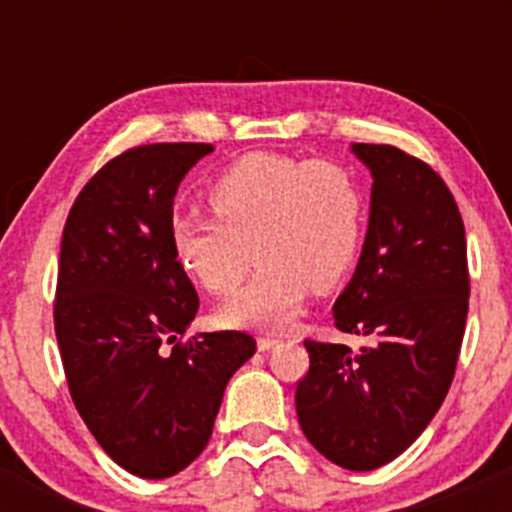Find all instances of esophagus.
<instances>
[{"mask_svg": "<svg viewBox=\"0 0 512 512\" xmlns=\"http://www.w3.org/2000/svg\"><path fill=\"white\" fill-rule=\"evenodd\" d=\"M277 342H280V339H275V337H260V339H257V349H260V352H270V349L275 347Z\"/></svg>", "mask_w": 512, "mask_h": 512, "instance_id": "esophagus-1", "label": "esophagus"}]
</instances>
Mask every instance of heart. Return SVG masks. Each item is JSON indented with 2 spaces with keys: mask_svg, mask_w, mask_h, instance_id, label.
<instances>
[{
  "mask_svg": "<svg viewBox=\"0 0 512 512\" xmlns=\"http://www.w3.org/2000/svg\"><path fill=\"white\" fill-rule=\"evenodd\" d=\"M208 205L215 220H175L170 240L215 297L235 292L257 255L250 285L220 309L235 327H285L309 289L332 292L352 275L364 245V188L332 160L250 153L213 180Z\"/></svg>",
  "mask_w": 512,
  "mask_h": 512,
  "instance_id": "b5f03b06",
  "label": "heart"
}]
</instances>
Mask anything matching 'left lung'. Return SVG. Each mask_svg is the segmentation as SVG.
I'll use <instances>...</instances> for the list:
<instances>
[{"label":"left lung","instance_id":"left-lung-1","mask_svg":"<svg viewBox=\"0 0 512 512\" xmlns=\"http://www.w3.org/2000/svg\"><path fill=\"white\" fill-rule=\"evenodd\" d=\"M371 170L364 250L334 302V327L369 347L307 339L309 371L294 404L314 448L347 471L394 461L441 409L466 332L461 210L441 175L386 143H354Z\"/></svg>","mask_w":512,"mask_h":512}]
</instances>
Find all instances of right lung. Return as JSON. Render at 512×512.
<instances>
[{"mask_svg": "<svg viewBox=\"0 0 512 512\" xmlns=\"http://www.w3.org/2000/svg\"><path fill=\"white\" fill-rule=\"evenodd\" d=\"M210 143H151L111 158L61 235L54 329L66 384L98 446L138 478H168L208 446L245 332L185 339L200 299L173 252V198Z\"/></svg>", "mask_w": 512, "mask_h": 512, "instance_id": "add662e5", "label": "right lung"}]
</instances>
